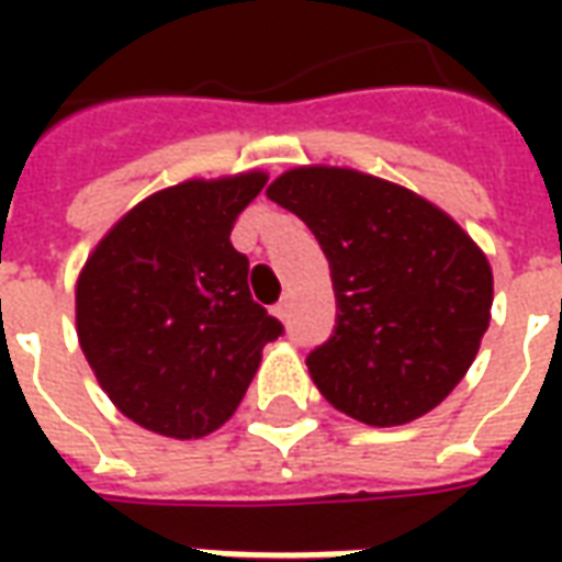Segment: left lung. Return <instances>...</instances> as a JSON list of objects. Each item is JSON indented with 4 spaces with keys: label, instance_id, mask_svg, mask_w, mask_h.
Segmentation results:
<instances>
[{
    "label": "left lung",
    "instance_id": "8db88e82",
    "mask_svg": "<svg viewBox=\"0 0 562 562\" xmlns=\"http://www.w3.org/2000/svg\"><path fill=\"white\" fill-rule=\"evenodd\" d=\"M261 189V173L171 186L116 222L80 273V349L116 409L153 434L220 430L261 349L282 337L249 258L232 246L234 222Z\"/></svg>",
    "mask_w": 562,
    "mask_h": 562
}]
</instances>
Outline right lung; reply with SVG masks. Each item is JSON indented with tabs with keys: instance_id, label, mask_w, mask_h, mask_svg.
Masks as SVG:
<instances>
[{
	"instance_id": "obj_1",
	"label": "right lung",
	"mask_w": 562,
	"mask_h": 562,
	"mask_svg": "<svg viewBox=\"0 0 562 562\" xmlns=\"http://www.w3.org/2000/svg\"><path fill=\"white\" fill-rule=\"evenodd\" d=\"M270 201L316 234L334 285L330 337L306 355L322 397L391 427L446 401L491 322V270L475 246L427 232L382 201L379 180L337 168L282 173Z\"/></svg>"
}]
</instances>
